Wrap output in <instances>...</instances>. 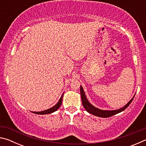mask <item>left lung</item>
Returning a JSON list of instances; mask_svg holds the SVG:
<instances>
[{"label": "left lung", "mask_w": 146, "mask_h": 146, "mask_svg": "<svg viewBox=\"0 0 146 146\" xmlns=\"http://www.w3.org/2000/svg\"><path fill=\"white\" fill-rule=\"evenodd\" d=\"M80 95H81V98H82V105L84 106V108L86 109V110L87 111L88 113H90L93 115L97 116V117H103V118L110 117H111V116L117 114L118 113L123 111V110H125V109L129 106V104L131 103V102L133 100V98L126 105L123 106L122 108L119 109V110H113V111H104V110H99V109L98 108H96L88 102L87 98H86L84 91L82 86H80Z\"/></svg>", "instance_id": "8db88e82"}]
</instances>
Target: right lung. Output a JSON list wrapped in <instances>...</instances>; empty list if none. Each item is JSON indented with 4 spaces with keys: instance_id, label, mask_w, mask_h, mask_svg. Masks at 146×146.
<instances>
[{
    "instance_id": "1",
    "label": "right lung",
    "mask_w": 146,
    "mask_h": 146,
    "mask_svg": "<svg viewBox=\"0 0 146 146\" xmlns=\"http://www.w3.org/2000/svg\"><path fill=\"white\" fill-rule=\"evenodd\" d=\"M63 95L64 93L62 95V97H60V100L58 102V103L56 104L55 106H54L53 107L51 108H49L48 110H45V111H39V112H33V113H35V114H38V115H46V114H49V113H53L56 111L60 107V106L62 104V98H63Z\"/></svg>"
}]
</instances>
